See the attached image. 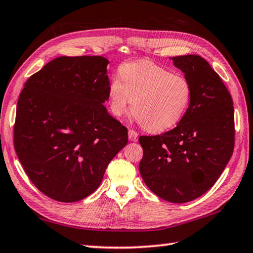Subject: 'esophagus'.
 I'll list each match as a JSON object with an SVG mask.
<instances>
[{
  "mask_svg": "<svg viewBox=\"0 0 253 253\" xmlns=\"http://www.w3.org/2000/svg\"><path fill=\"white\" fill-rule=\"evenodd\" d=\"M128 138H129L130 141H136L138 139V133L137 131L130 129L129 131H128Z\"/></svg>",
  "mask_w": 253,
  "mask_h": 253,
  "instance_id": "34e87169",
  "label": "esophagus"
}]
</instances>
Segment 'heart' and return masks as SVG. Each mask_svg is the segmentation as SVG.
<instances>
[{
    "mask_svg": "<svg viewBox=\"0 0 253 253\" xmlns=\"http://www.w3.org/2000/svg\"><path fill=\"white\" fill-rule=\"evenodd\" d=\"M107 95L116 117L124 115L131 104L133 115L146 130L161 132L174 127L185 115L192 86L181 74L141 60L123 64L120 77L108 85Z\"/></svg>",
    "mask_w": 253,
    "mask_h": 253,
    "instance_id": "b5f03b06",
    "label": "heart"
}]
</instances>
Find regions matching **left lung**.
I'll return each mask as SVG.
<instances>
[{"instance_id":"8db88e82","label":"left lung","mask_w":253,"mask_h":253,"mask_svg":"<svg viewBox=\"0 0 253 253\" xmlns=\"http://www.w3.org/2000/svg\"><path fill=\"white\" fill-rule=\"evenodd\" d=\"M192 86V100L175 128L141 136L143 182L160 199L187 203L215 184L235 146L234 103L210 63L196 54L172 58Z\"/></svg>"}]
</instances>
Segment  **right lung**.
Returning a JSON list of instances; mask_svg holds the SVG:
<instances>
[{
    "label": "right lung",
    "mask_w": 253,
    "mask_h": 253,
    "mask_svg": "<svg viewBox=\"0 0 253 253\" xmlns=\"http://www.w3.org/2000/svg\"><path fill=\"white\" fill-rule=\"evenodd\" d=\"M106 58L59 57L25 83L14 147L34 185L72 203L100 186L108 163L128 142L127 128L108 114Z\"/></svg>",
    "instance_id": "add662e5"
}]
</instances>
